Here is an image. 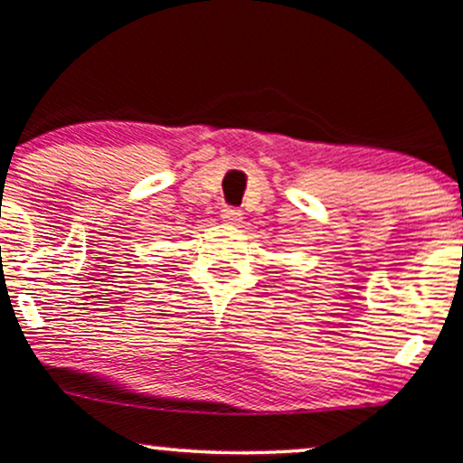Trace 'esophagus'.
Returning <instances> with one entry per match:
<instances>
[{"mask_svg": "<svg viewBox=\"0 0 463 463\" xmlns=\"http://www.w3.org/2000/svg\"><path fill=\"white\" fill-rule=\"evenodd\" d=\"M241 215L243 213L240 211V208L235 206H223L222 208V220L226 223H240L241 222Z\"/></svg>", "mask_w": 463, "mask_h": 463, "instance_id": "1", "label": "esophagus"}]
</instances>
